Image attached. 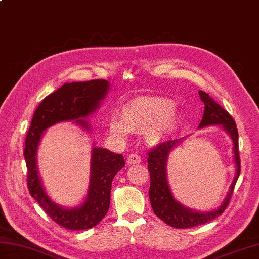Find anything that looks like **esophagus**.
Returning a JSON list of instances; mask_svg holds the SVG:
<instances>
[{
    "mask_svg": "<svg viewBox=\"0 0 259 259\" xmlns=\"http://www.w3.org/2000/svg\"><path fill=\"white\" fill-rule=\"evenodd\" d=\"M140 157L138 155H136V153H133V155H130L126 159V164H137V163H140Z\"/></svg>",
    "mask_w": 259,
    "mask_h": 259,
    "instance_id": "esophagus-1",
    "label": "esophagus"
}]
</instances>
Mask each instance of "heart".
<instances>
[{
    "mask_svg": "<svg viewBox=\"0 0 259 259\" xmlns=\"http://www.w3.org/2000/svg\"><path fill=\"white\" fill-rule=\"evenodd\" d=\"M120 118L121 121H109V130L113 136L124 139L129 133L142 134L147 145L156 147L171 136L178 124L179 113L168 98L138 97L123 104Z\"/></svg>",
    "mask_w": 259,
    "mask_h": 259,
    "instance_id": "obj_1",
    "label": "heart"
}]
</instances>
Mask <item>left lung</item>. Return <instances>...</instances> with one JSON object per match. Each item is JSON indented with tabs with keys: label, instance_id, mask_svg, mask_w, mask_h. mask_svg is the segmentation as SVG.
Wrapping results in <instances>:
<instances>
[{
	"label": "left lung",
	"instance_id": "1",
	"mask_svg": "<svg viewBox=\"0 0 259 259\" xmlns=\"http://www.w3.org/2000/svg\"><path fill=\"white\" fill-rule=\"evenodd\" d=\"M199 97L203 104H205V110H203L202 119L198 129L206 128V126L209 125H221V128L224 129L225 133L229 135L230 139L233 141L236 175L221 206L209 211L194 210V209L184 206L183 203L176 199L171 189H170L167 177V163L170 153L175 150V148L183 144L187 137H183V138L176 140H169L153 148L148 153L149 155V158H148V170L150 172V203L156 216L169 225V226L175 228L195 227L221 216L228 206L236 181H237L240 174L238 131L234 119L226 110L219 106L217 102H214L213 99L209 97L208 93L199 91Z\"/></svg>",
	"mask_w": 259,
	"mask_h": 259
}]
</instances>
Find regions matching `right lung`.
I'll list each match as a JSON object with an SVG mask.
<instances>
[{"mask_svg":"<svg viewBox=\"0 0 259 259\" xmlns=\"http://www.w3.org/2000/svg\"><path fill=\"white\" fill-rule=\"evenodd\" d=\"M109 89L110 82L100 79L64 83L38 104L25 138L24 158L30 194L52 221L70 230L92 228L106 216L112 179L125 164L123 156L97 147L92 142L90 181L85 198L81 205L70 208L54 202L43 186L37 167L38 145L48 128L64 121H73L90 135L92 126L87 118L100 108Z\"/></svg>","mask_w":259,"mask_h":259,"instance_id":"1","label":"right lung"}]
</instances>
